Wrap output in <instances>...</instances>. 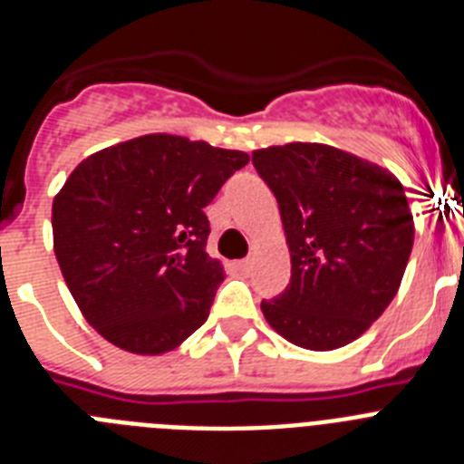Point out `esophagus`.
<instances>
[{
    "instance_id": "obj_1",
    "label": "esophagus",
    "mask_w": 464,
    "mask_h": 464,
    "mask_svg": "<svg viewBox=\"0 0 464 464\" xmlns=\"http://www.w3.org/2000/svg\"><path fill=\"white\" fill-rule=\"evenodd\" d=\"M237 267H239L241 272H248V269L253 267V257H246V260H239V262H237Z\"/></svg>"
}]
</instances>
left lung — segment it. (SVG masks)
Returning a JSON list of instances; mask_svg holds the SVG:
<instances>
[{
  "instance_id": "8db88e82",
  "label": "left lung",
  "mask_w": 464,
  "mask_h": 464,
  "mask_svg": "<svg viewBox=\"0 0 464 464\" xmlns=\"http://www.w3.org/2000/svg\"><path fill=\"white\" fill-rule=\"evenodd\" d=\"M290 251V285L265 321L306 351L355 342L391 304L411 256L413 213L385 167L327 143L253 150Z\"/></svg>"
}]
</instances>
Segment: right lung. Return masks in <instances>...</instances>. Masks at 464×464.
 Instances as JSON below:
<instances>
[{
	"label": "right lung",
	"mask_w": 464,
	"mask_h": 464,
	"mask_svg": "<svg viewBox=\"0 0 464 464\" xmlns=\"http://www.w3.org/2000/svg\"><path fill=\"white\" fill-rule=\"evenodd\" d=\"M248 165L241 150L143 134L88 155L53 199L69 293L106 342L134 355L181 346L208 318L225 269L204 207Z\"/></svg>",
	"instance_id": "add662e5"
}]
</instances>
